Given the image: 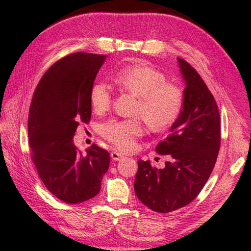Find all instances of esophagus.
Masks as SVG:
<instances>
[{"label": "esophagus", "instance_id": "obj_1", "mask_svg": "<svg viewBox=\"0 0 251 251\" xmlns=\"http://www.w3.org/2000/svg\"><path fill=\"white\" fill-rule=\"evenodd\" d=\"M110 157H112L113 160H120L123 158V155L118 151H112L110 152Z\"/></svg>", "mask_w": 251, "mask_h": 251}]
</instances>
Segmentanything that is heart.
Masks as SVG:
<instances>
[{"label":"heart","instance_id":"b5f03b06","mask_svg":"<svg viewBox=\"0 0 251 251\" xmlns=\"http://www.w3.org/2000/svg\"><path fill=\"white\" fill-rule=\"evenodd\" d=\"M116 83L138 97L135 114L143 116L152 130H163L172 126L179 117L184 96L179 87L167 83L166 76L148 64H135L118 72ZM91 104L96 113H104L112 104V87L99 82L91 88ZM144 127L139 118L109 120L100 126L106 141L124 151L135 147L136 138L142 136Z\"/></svg>","mask_w":251,"mask_h":251}]
</instances>
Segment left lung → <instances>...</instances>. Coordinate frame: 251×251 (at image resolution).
Here are the masks:
<instances>
[{
  "label": "left lung",
  "instance_id": "left-lung-1",
  "mask_svg": "<svg viewBox=\"0 0 251 251\" xmlns=\"http://www.w3.org/2000/svg\"><path fill=\"white\" fill-rule=\"evenodd\" d=\"M185 82L184 103L171 135L156 146L166 155L163 169L138 160L134 181L136 196L157 212H171L188 205L201 193L217 160L220 116L214 96L194 67L177 58Z\"/></svg>",
  "mask_w": 251,
  "mask_h": 251
}]
</instances>
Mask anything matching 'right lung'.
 <instances>
[{
	"label": "right lung",
	"instance_id": "1",
	"mask_svg": "<svg viewBox=\"0 0 251 251\" xmlns=\"http://www.w3.org/2000/svg\"><path fill=\"white\" fill-rule=\"evenodd\" d=\"M105 59L82 52L59 59L37 84L29 107L33 163L50 193L67 203L95 197L108 171L107 151L93 144L84 156L73 143L79 123L91 120V88Z\"/></svg>",
	"mask_w": 251,
	"mask_h": 251
}]
</instances>
